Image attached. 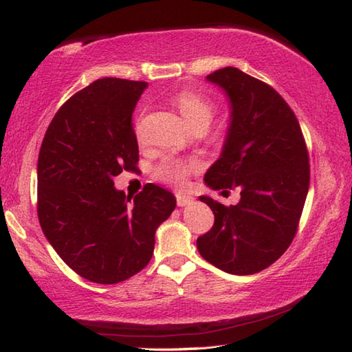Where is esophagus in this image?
I'll return each instance as SVG.
<instances>
[{
	"label": "esophagus",
	"instance_id": "34e87169",
	"mask_svg": "<svg viewBox=\"0 0 352 352\" xmlns=\"http://www.w3.org/2000/svg\"><path fill=\"white\" fill-rule=\"evenodd\" d=\"M175 197H177V204H178V206H186V204H189L190 201L194 200L192 197L188 195V194H184V192H178V194H175Z\"/></svg>",
	"mask_w": 352,
	"mask_h": 352
}]
</instances>
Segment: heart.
<instances>
[{
	"label": "heart",
	"mask_w": 352,
	"mask_h": 352,
	"mask_svg": "<svg viewBox=\"0 0 352 352\" xmlns=\"http://www.w3.org/2000/svg\"><path fill=\"white\" fill-rule=\"evenodd\" d=\"M175 104L178 111H180L183 120L192 129H198V127H204L206 129L215 112L214 106L208 100H204L201 95L190 91H184L178 95ZM197 168V160L168 158L162 164H158V168L155 169V177L158 180L166 183L182 184L186 180V177L190 172L195 170Z\"/></svg>",
	"instance_id": "1"
}]
</instances>
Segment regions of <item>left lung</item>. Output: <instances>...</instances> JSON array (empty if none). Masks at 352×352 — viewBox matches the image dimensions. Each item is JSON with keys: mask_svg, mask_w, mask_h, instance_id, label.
Masks as SVG:
<instances>
[{"mask_svg": "<svg viewBox=\"0 0 352 352\" xmlns=\"http://www.w3.org/2000/svg\"><path fill=\"white\" fill-rule=\"evenodd\" d=\"M206 80L225 89L231 123L204 182L215 190L239 188L241 198L225 206L200 197L215 221L197 248L219 270L249 276L282 257L296 237L309 189L308 148L296 113L276 89L237 67L219 69Z\"/></svg>", "mask_w": 352, "mask_h": 352, "instance_id": "8db88e82", "label": "left lung"}]
</instances>
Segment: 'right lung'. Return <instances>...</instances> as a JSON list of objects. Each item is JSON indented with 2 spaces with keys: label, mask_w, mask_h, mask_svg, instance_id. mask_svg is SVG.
I'll list each match as a JSON object with an SVG mask.
<instances>
[{
  "label": "right lung",
  "mask_w": 352,
  "mask_h": 352,
  "mask_svg": "<svg viewBox=\"0 0 352 352\" xmlns=\"http://www.w3.org/2000/svg\"><path fill=\"white\" fill-rule=\"evenodd\" d=\"M146 86L107 76L81 89L55 113L38 155L43 232L70 270L94 283H120L142 271L157 228L175 209V197L157 184L132 204L113 188V177L137 170L132 113Z\"/></svg>",
  "instance_id": "1"
}]
</instances>
